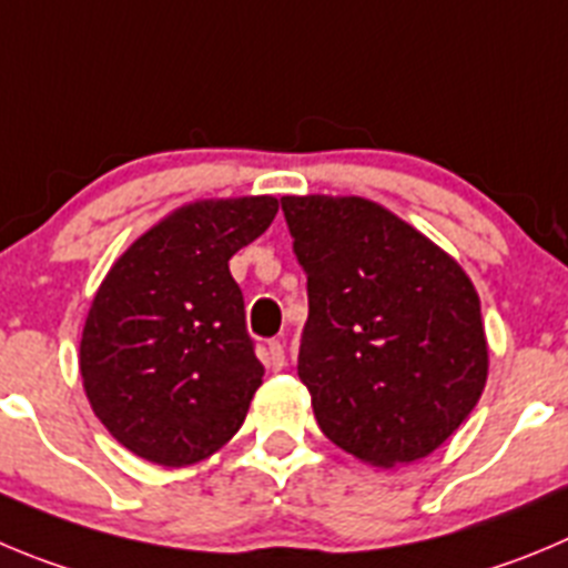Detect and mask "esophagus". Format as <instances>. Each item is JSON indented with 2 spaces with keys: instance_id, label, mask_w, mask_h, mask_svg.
I'll return each mask as SVG.
<instances>
[{
  "instance_id": "obj_1",
  "label": "esophagus",
  "mask_w": 568,
  "mask_h": 568,
  "mask_svg": "<svg viewBox=\"0 0 568 568\" xmlns=\"http://www.w3.org/2000/svg\"><path fill=\"white\" fill-rule=\"evenodd\" d=\"M266 362H268V367L274 369V373L285 369V347H283V344H280V342H268Z\"/></svg>"
}]
</instances>
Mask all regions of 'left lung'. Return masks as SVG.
Wrapping results in <instances>:
<instances>
[{
	"instance_id": "obj_1",
	"label": "left lung",
	"mask_w": 568,
	"mask_h": 568,
	"mask_svg": "<svg viewBox=\"0 0 568 568\" xmlns=\"http://www.w3.org/2000/svg\"><path fill=\"white\" fill-rule=\"evenodd\" d=\"M308 274L300 381L322 434L373 468L437 452L479 404V294L452 254L378 201L283 195Z\"/></svg>"
}]
</instances>
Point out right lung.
<instances>
[{
	"mask_svg": "<svg viewBox=\"0 0 568 568\" xmlns=\"http://www.w3.org/2000/svg\"><path fill=\"white\" fill-rule=\"evenodd\" d=\"M277 210L274 195L187 201L148 226L100 283L78 367L98 420L140 459L187 468L246 420L263 364L230 257Z\"/></svg>",
	"mask_w": 568,
	"mask_h": 568,
	"instance_id": "add662e5",
	"label": "right lung"
}]
</instances>
